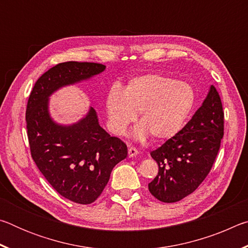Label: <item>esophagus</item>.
I'll list each match as a JSON object with an SVG mask.
<instances>
[{
	"instance_id": "obj_1",
	"label": "esophagus",
	"mask_w": 248,
	"mask_h": 248,
	"mask_svg": "<svg viewBox=\"0 0 248 248\" xmlns=\"http://www.w3.org/2000/svg\"><path fill=\"white\" fill-rule=\"evenodd\" d=\"M138 154H139V151H138L136 148H133V146H131V148H129V150H128L129 157H134V156H137Z\"/></svg>"
}]
</instances>
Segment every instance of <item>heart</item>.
I'll return each mask as SVG.
<instances>
[{"instance_id":"1","label":"heart","mask_w":248,"mask_h":248,"mask_svg":"<svg viewBox=\"0 0 248 248\" xmlns=\"http://www.w3.org/2000/svg\"><path fill=\"white\" fill-rule=\"evenodd\" d=\"M195 105L190 84L162 74H145L130 79L121 90L114 85L106 97L108 127L116 136H124L139 112L136 139L149 133L155 140H166L183 129Z\"/></svg>"}]
</instances>
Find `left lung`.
I'll return each mask as SVG.
<instances>
[{"instance_id": "left-lung-1", "label": "left lung", "mask_w": 248, "mask_h": 248, "mask_svg": "<svg viewBox=\"0 0 248 248\" xmlns=\"http://www.w3.org/2000/svg\"><path fill=\"white\" fill-rule=\"evenodd\" d=\"M224 114L221 98L211 85L207 97L180 131L151 156L158 173L149 190L163 202H176L194 192L207 177L223 138Z\"/></svg>"}]
</instances>
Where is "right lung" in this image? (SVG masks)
I'll return each instance as SVG.
<instances>
[{
    "mask_svg": "<svg viewBox=\"0 0 248 248\" xmlns=\"http://www.w3.org/2000/svg\"><path fill=\"white\" fill-rule=\"evenodd\" d=\"M106 65L69 61L37 79L28 98L26 124L31 157L59 194L73 202H94L111 170L128 155L127 145L100 127L95 109L74 124L57 123L49 110L50 96L104 72Z\"/></svg>",
    "mask_w": 248,
    "mask_h": 248,
    "instance_id": "right-lung-1",
    "label": "right lung"
}]
</instances>
